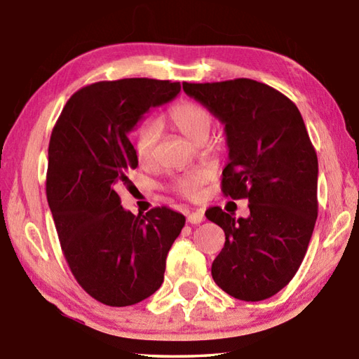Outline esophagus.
<instances>
[{
  "instance_id": "obj_1",
  "label": "esophagus",
  "mask_w": 359,
  "mask_h": 359,
  "mask_svg": "<svg viewBox=\"0 0 359 359\" xmlns=\"http://www.w3.org/2000/svg\"><path fill=\"white\" fill-rule=\"evenodd\" d=\"M204 220V212L203 210H196V212H191L190 215H188V223L191 224H198Z\"/></svg>"
}]
</instances>
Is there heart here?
<instances>
[{"label":"heart","instance_id":"obj_1","mask_svg":"<svg viewBox=\"0 0 359 359\" xmlns=\"http://www.w3.org/2000/svg\"><path fill=\"white\" fill-rule=\"evenodd\" d=\"M166 120L175 130L182 133L187 139L196 142L199 139H205L209 135L212 125V115L204 106L193 101H182L169 107ZM158 141V128L154 123H142L136 130L135 135V150L141 165H149L154 158V150ZM208 180V174L204 171H196L182 175L174 184V190L185 198L194 199L201 193V187Z\"/></svg>","mask_w":359,"mask_h":359}]
</instances>
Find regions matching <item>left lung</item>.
<instances>
[{
  "mask_svg": "<svg viewBox=\"0 0 359 359\" xmlns=\"http://www.w3.org/2000/svg\"><path fill=\"white\" fill-rule=\"evenodd\" d=\"M184 92L224 125L229 161L224 196L248 199L250 215L205 212L224 231L212 277L241 301L274 296L299 269L318 215V160L299 109L252 79L184 83Z\"/></svg>",
  "mask_w": 359,
  "mask_h": 359,
  "instance_id": "8db88e82",
  "label": "left lung"
}]
</instances>
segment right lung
I'll use <instances>...</instances> for the list:
<instances>
[{
  "instance_id": "add662e5",
  "label": "right lung",
  "mask_w": 359,
  "mask_h": 359,
  "mask_svg": "<svg viewBox=\"0 0 359 359\" xmlns=\"http://www.w3.org/2000/svg\"><path fill=\"white\" fill-rule=\"evenodd\" d=\"M179 92V82L155 79L96 82L71 96L53 126L48 208L72 276L106 306H133L161 287L168 252L185 224L168 208L133 215L117 193L137 168L128 135L150 107Z\"/></svg>"
}]
</instances>
